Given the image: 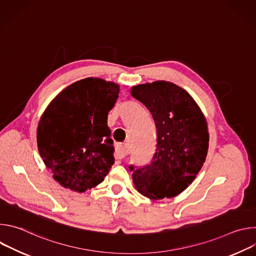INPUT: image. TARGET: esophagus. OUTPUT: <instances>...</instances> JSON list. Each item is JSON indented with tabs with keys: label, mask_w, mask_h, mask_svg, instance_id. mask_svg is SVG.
<instances>
[{
	"label": "esophagus",
	"mask_w": 256,
	"mask_h": 256,
	"mask_svg": "<svg viewBox=\"0 0 256 256\" xmlns=\"http://www.w3.org/2000/svg\"><path fill=\"white\" fill-rule=\"evenodd\" d=\"M126 156V151L124 146L122 144H116V159H124Z\"/></svg>",
	"instance_id": "obj_1"
}]
</instances>
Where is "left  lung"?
Returning <instances> with one entry per match:
<instances>
[{
  "label": "left lung",
  "mask_w": 256,
  "mask_h": 256,
  "mask_svg": "<svg viewBox=\"0 0 256 256\" xmlns=\"http://www.w3.org/2000/svg\"><path fill=\"white\" fill-rule=\"evenodd\" d=\"M130 94L148 108L157 130L152 162L136 170L130 166L134 188L150 200L174 198L192 184L206 161V120L190 93L174 83L140 84Z\"/></svg>",
  "instance_id": "obj_1"
}]
</instances>
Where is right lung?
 <instances>
[{
	"label": "right lung",
	"instance_id": "add662e5",
	"mask_svg": "<svg viewBox=\"0 0 256 256\" xmlns=\"http://www.w3.org/2000/svg\"><path fill=\"white\" fill-rule=\"evenodd\" d=\"M120 85L101 78L70 84L48 105L36 130L40 157L64 188L85 192L104 180L114 163L107 126Z\"/></svg>",
	"mask_w": 256,
	"mask_h": 256
}]
</instances>
